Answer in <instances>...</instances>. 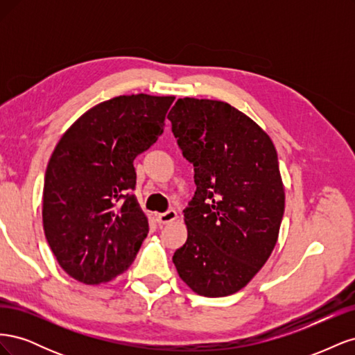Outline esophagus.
I'll return each mask as SVG.
<instances>
[{
    "label": "esophagus",
    "instance_id": "obj_1",
    "mask_svg": "<svg viewBox=\"0 0 355 355\" xmlns=\"http://www.w3.org/2000/svg\"><path fill=\"white\" fill-rule=\"evenodd\" d=\"M176 219H178V211L176 210H167L166 213L158 214V222L163 223V225L175 222Z\"/></svg>",
    "mask_w": 355,
    "mask_h": 355
}]
</instances>
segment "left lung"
I'll use <instances>...</instances> for the list:
<instances>
[{
  "label": "left lung",
  "mask_w": 355,
  "mask_h": 355,
  "mask_svg": "<svg viewBox=\"0 0 355 355\" xmlns=\"http://www.w3.org/2000/svg\"><path fill=\"white\" fill-rule=\"evenodd\" d=\"M167 118L197 185L184 210L188 239L173 263L197 295H234L261 271L278 240L286 194L275 146L227 102L178 99Z\"/></svg>",
  "instance_id": "1"
}]
</instances>
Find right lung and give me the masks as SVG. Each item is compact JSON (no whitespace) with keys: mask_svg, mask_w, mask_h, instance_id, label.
Wrapping results in <instances>:
<instances>
[{"mask_svg":"<svg viewBox=\"0 0 355 355\" xmlns=\"http://www.w3.org/2000/svg\"><path fill=\"white\" fill-rule=\"evenodd\" d=\"M175 96L123 94L84 112L62 135L46 170L42 227L59 265L98 286L128 270L148 235L130 189L135 158L163 135Z\"/></svg>","mask_w":355,"mask_h":355,"instance_id":"1","label":"right lung"}]
</instances>
